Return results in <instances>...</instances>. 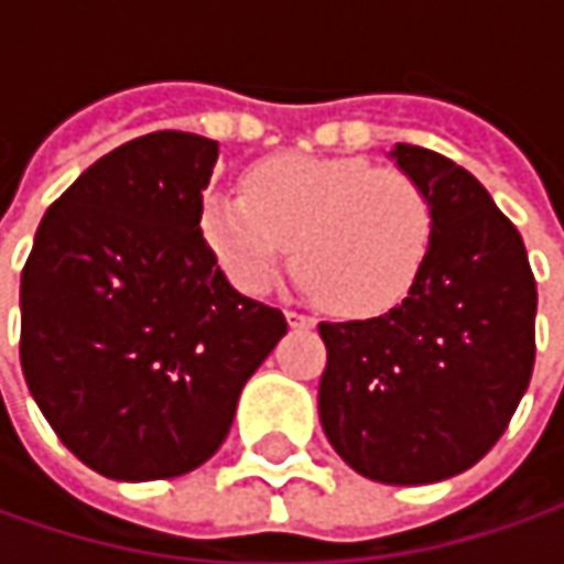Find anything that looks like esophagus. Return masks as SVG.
Listing matches in <instances>:
<instances>
[{
  "label": "esophagus",
  "instance_id": "34e87169",
  "mask_svg": "<svg viewBox=\"0 0 564 564\" xmlns=\"http://www.w3.org/2000/svg\"><path fill=\"white\" fill-rule=\"evenodd\" d=\"M285 319H289V326H314V316H304L297 311H285Z\"/></svg>",
  "mask_w": 564,
  "mask_h": 564
}]
</instances>
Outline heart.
<instances>
[{
	"label": "heart",
	"mask_w": 564,
	"mask_h": 564,
	"mask_svg": "<svg viewBox=\"0 0 564 564\" xmlns=\"http://www.w3.org/2000/svg\"><path fill=\"white\" fill-rule=\"evenodd\" d=\"M200 226L238 289L267 292L294 240V272L323 307L379 316L414 289L433 209L401 169L279 153L250 165L245 191L206 194Z\"/></svg>",
	"instance_id": "b5f03b06"
}]
</instances>
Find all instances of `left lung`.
I'll return each instance as SVG.
<instances>
[{
    "label": "left lung",
    "instance_id": "8db88e82",
    "mask_svg": "<svg viewBox=\"0 0 564 564\" xmlns=\"http://www.w3.org/2000/svg\"><path fill=\"white\" fill-rule=\"evenodd\" d=\"M389 156L423 187L433 241L399 307L319 323V423L345 465L414 487L474 467L506 433L533 373L536 282L518 228L467 169L411 143Z\"/></svg>",
    "mask_w": 564,
    "mask_h": 564
}]
</instances>
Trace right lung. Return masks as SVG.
I'll return each mask as SVG.
<instances>
[{
    "instance_id": "1",
    "label": "right lung",
    "mask_w": 564,
    "mask_h": 564,
    "mask_svg": "<svg viewBox=\"0 0 564 564\" xmlns=\"http://www.w3.org/2000/svg\"><path fill=\"white\" fill-rule=\"evenodd\" d=\"M219 143L153 131L80 172L21 272V370L55 436L112 480L200 467L282 311L228 285L200 231Z\"/></svg>"
}]
</instances>
